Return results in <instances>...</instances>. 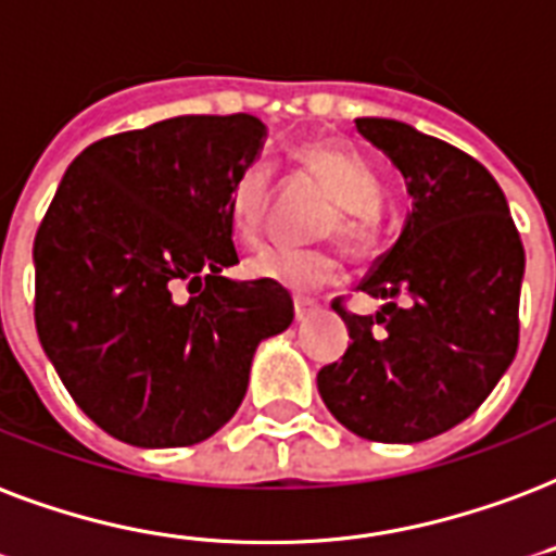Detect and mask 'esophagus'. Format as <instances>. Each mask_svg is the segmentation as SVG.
<instances>
[{
    "mask_svg": "<svg viewBox=\"0 0 556 556\" xmlns=\"http://www.w3.org/2000/svg\"><path fill=\"white\" fill-rule=\"evenodd\" d=\"M315 312H317V300H312V296H294L296 320H306V317L315 315Z\"/></svg>",
    "mask_w": 556,
    "mask_h": 556,
    "instance_id": "esophagus-1",
    "label": "esophagus"
}]
</instances>
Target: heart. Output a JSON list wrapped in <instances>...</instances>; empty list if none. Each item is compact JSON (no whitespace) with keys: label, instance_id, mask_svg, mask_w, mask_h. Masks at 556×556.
Instances as JSON below:
<instances>
[{"label":"heart","instance_id":"obj_1","mask_svg":"<svg viewBox=\"0 0 556 556\" xmlns=\"http://www.w3.org/2000/svg\"><path fill=\"white\" fill-rule=\"evenodd\" d=\"M300 160L315 172L329 192L338 198L341 222L332 227L341 239L362 244L372 232V212L381 203V180L364 156L334 146H306ZM270 192V165L265 160H253L232 180L227 198L230 227L241 244H256L265 224V206ZM253 277L270 279L294 291H317L329 286L341 274V262L324 248H291V244H268L248 262Z\"/></svg>","mask_w":556,"mask_h":556}]
</instances>
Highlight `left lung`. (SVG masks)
Listing matches in <instances>:
<instances>
[{"instance_id":"1","label":"left lung","mask_w":556,"mask_h":556,"mask_svg":"<svg viewBox=\"0 0 556 556\" xmlns=\"http://www.w3.org/2000/svg\"><path fill=\"white\" fill-rule=\"evenodd\" d=\"M355 127L400 168L414 210L358 286L381 312L332 303L353 344L317 372V391L358 438L419 443L476 414L514 362L525 248L476 156L393 118Z\"/></svg>"}]
</instances>
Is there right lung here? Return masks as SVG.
I'll use <instances>...</instances> for the list:
<instances>
[{
    "instance_id": "1",
    "label": "right lung",
    "mask_w": 556,
    "mask_h": 556,
    "mask_svg": "<svg viewBox=\"0 0 556 556\" xmlns=\"http://www.w3.org/2000/svg\"><path fill=\"white\" fill-rule=\"evenodd\" d=\"M265 125L177 116L84 148L34 236V324L87 417L142 448L192 446L239 410L260 341L294 320L279 282H232V180Z\"/></svg>"
}]
</instances>
